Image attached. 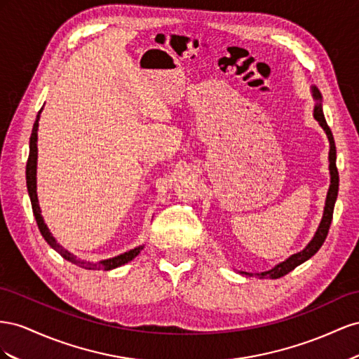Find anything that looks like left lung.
Returning a JSON list of instances; mask_svg holds the SVG:
<instances>
[{
  "mask_svg": "<svg viewBox=\"0 0 359 359\" xmlns=\"http://www.w3.org/2000/svg\"><path fill=\"white\" fill-rule=\"evenodd\" d=\"M311 93H313V97L316 100V105H314V118L319 121V125L322 126V129L325 130V134L327 137V140H330V174H331V185H330V189H327V196H326V201H325V210H323V217H322V221L319 224V229H317L314 238L311 239V242L306 245V247L296 252L293 255H290V257L287 260L281 262L280 264H276L275 268L269 269V271H264V272H260L257 273L260 278H271V280H276V278H281V276L287 275L289 272H292L296 266L302 264L304 262H306L309 259H311L313 255L320 250V247L323 245L326 236H327V231H330V227H331V221H332V213H334V206H335V200H337V196H339V170H337V150H335V142H334V137H332V132L330 129V126H327L326 123V118L323 116V109H322V95L319 88H317L316 86L311 87ZM241 273H245V275H250L252 276V273L250 272H241Z\"/></svg>",
  "mask_w": 359,
  "mask_h": 359,
  "instance_id": "1",
  "label": "left lung"
}]
</instances>
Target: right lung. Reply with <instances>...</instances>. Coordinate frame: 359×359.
<instances>
[{
  "label": "right lung",
  "instance_id": "add662e5",
  "mask_svg": "<svg viewBox=\"0 0 359 359\" xmlns=\"http://www.w3.org/2000/svg\"><path fill=\"white\" fill-rule=\"evenodd\" d=\"M42 109L39 111V114H37L36 121H34V126H33L32 137H29V155H28L27 171H25V174H27L28 196H29V200H32V208H33L34 218H36V222L39 225L40 233H42V236L50 245V248H54L61 255V257L66 259L70 263L79 266V268H86V269H90V271H111V269H116V268H118V266L125 264V263H128L130 260H134L137 255L141 252V250L144 248V247H142V245H141V247H137L134 250L128 251V252H123V254L117 255V257L100 260L99 263H90V262H84V260L76 259L74 254L69 252L67 250H65L60 243H57L55 238L53 236V234H50L49 229L46 227V224L43 221L42 213H40L42 210H40V206H39V198H37V191H36L37 189V182H36V172H37V130H39L40 112H42Z\"/></svg>",
  "mask_w": 359,
  "mask_h": 359
}]
</instances>
